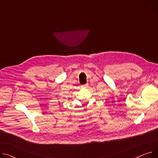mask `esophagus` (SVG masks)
Listing matches in <instances>:
<instances>
[{"label":"esophagus","mask_w":158,"mask_h":158,"mask_svg":"<svg viewBox=\"0 0 158 158\" xmlns=\"http://www.w3.org/2000/svg\"><path fill=\"white\" fill-rule=\"evenodd\" d=\"M88 86H89V84L86 83V84H85V85H81V87L83 89H86V88L88 87Z\"/></svg>","instance_id":"obj_1"}]
</instances>
